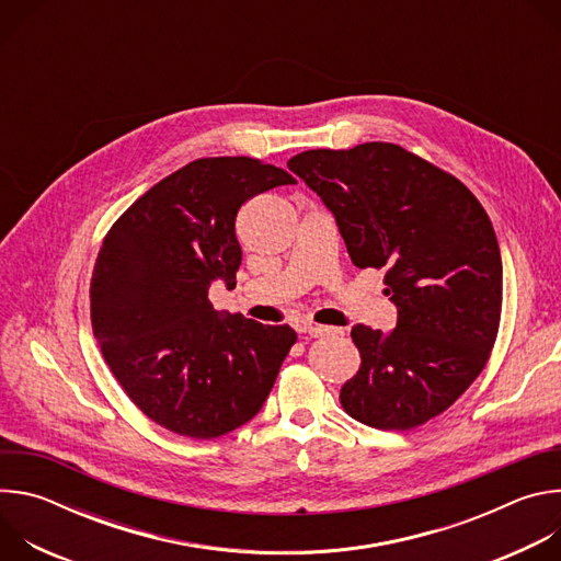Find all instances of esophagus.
I'll return each mask as SVG.
<instances>
[{"instance_id": "esophagus-1", "label": "esophagus", "mask_w": 561, "mask_h": 561, "mask_svg": "<svg viewBox=\"0 0 561 561\" xmlns=\"http://www.w3.org/2000/svg\"><path fill=\"white\" fill-rule=\"evenodd\" d=\"M297 331H299V333H308L310 337H327V335H340V333H342L340 329H331V327H319V324H312V322H304V324H297Z\"/></svg>"}]
</instances>
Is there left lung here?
<instances>
[{
  "mask_svg": "<svg viewBox=\"0 0 561 561\" xmlns=\"http://www.w3.org/2000/svg\"><path fill=\"white\" fill-rule=\"evenodd\" d=\"M288 169L335 215L357 268H383L397 306L388 333L357 324L362 364L344 411L379 431L442 415L484 370L502 317V255L477 197L450 173L388 141L317 148Z\"/></svg>",
  "mask_w": 561,
  "mask_h": 561,
  "instance_id": "1",
  "label": "left lung"
}]
</instances>
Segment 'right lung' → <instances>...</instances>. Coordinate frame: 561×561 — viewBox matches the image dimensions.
I'll list each match as a JSON object with an SVG mask.
<instances>
[{
  "label": "right lung",
  "mask_w": 561,
  "mask_h": 561,
  "mask_svg": "<svg viewBox=\"0 0 561 561\" xmlns=\"http://www.w3.org/2000/svg\"><path fill=\"white\" fill-rule=\"evenodd\" d=\"M297 184L255 157H202L157 182L106 232L91 279L102 355L154 424L213 439L253 420L295 344L290 327L219 314L208 286L234 288V219L251 197Z\"/></svg>",
  "instance_id": "obj_1"
}]
</instances>
